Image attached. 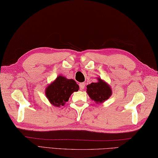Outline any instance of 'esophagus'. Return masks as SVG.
<instances>
[{
	"label": "esophagus",
	"instance_id": "1",
	"mask_svg": "<svg viewBox=\"0 0 158 158\" xmlns=\"http://www.w3.org/2000/svg\"><path fill=\"white\" fill-rule=\"evenodd\" d=\"M79 86H80V88L81 89H85V83H84V82L80 83Z\"/></svg>",
	"mask_w": 158,
	"mask_h": 158
}]
</instances>
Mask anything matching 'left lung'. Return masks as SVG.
<instances>
[{
	"label": "left lung",
	"instance_id": "8db88e82",
	"mask_svg": "<svg viewBox=\"0 0 158 158\" xmlns=\"http://www.w3.org/2000/svg\"><path fill=\"white\" fill-rule=\"evenodd\" d=\"M86 92L92 100L96 103H102L112 95V90L107 83L98 78V82H93L86 86Z\"/></svg>",
	"mask_w": 158,
	"mask_h": 158
}]
</instances>
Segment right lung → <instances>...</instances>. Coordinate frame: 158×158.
<instances>
[{
    "label": "right lung",
    "mask_w": 158,
    "mask_h": 158,
    "mask_svg": "<svg viewBox=\"0 0 158 158\" xmlns=\"http://www.w3.org/2000/svg\"><path fill=\"white\" fill-rule=\"evenodd\" d=\"M79 86L73 79H67L65 77L59 76L55 81L48 86L46 95L48 100L52 105L63 106L68 101L69 98L74 91H78Z\"/></svg>",
    "instance_id": "obj_1"
}]
</instances>
